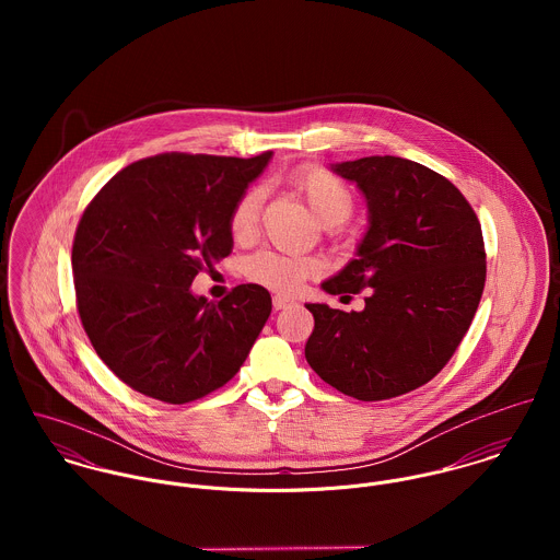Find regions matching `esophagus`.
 <instances>
[{
    "label": "esophagus",
    "mask_w": 560,
    "mask_h": 560,
    "mask_svg": "<svg viewBox=\"0 0 560 560\" xmlns=\"http://www.w3.org/2000/svg\"><path fill=\"white\" fill-rule=\"evenodd\" d=\"M293 304H295V302L289 300V298H280V295L273 298V311H287V308H291Z\"/></svg>",
    "instance_id": "esophagus-1"
}]
</instances>
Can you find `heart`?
<instances>
[{
  "label": "heart",
  "instance_id": "heart-1",
  "mask_svg": "<svg viewBox=\"0 0 560 560\" xmlns=\"http://www.w3.org/2000/svg\"><path fill=\"white\" fill-rule=\"evenodd\" d=\"M289 187L300 196L313 215L323 226H338L349 220L355 207L351 187L319 165H304L289 174ZM262 205V191L258 187L247 189L233 213H231V233L237 241L252 237L258 224ZM320 262L313 256H291L273 249H260L245 262V276L254 284H260L276 293H293L306 278L319 273Z\"/></svg>",
  "mask_w": 560,
  "mask_h": 560
}]
</instances>
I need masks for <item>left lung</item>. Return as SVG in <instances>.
Instances as JSON below:
<instances>
[{
    "label": "left lung",
    "mask_w": 560,
    "mask_h": 560,
    "mask_svg": "<svg viewBox=\"0 0 560 560\" xmlns=\"http://www.w3.org/2000/svg\"><path fill=\"white\" fill-rule=\"evenodd\" d=\"M329 167L362 191L369 229L320 289L371 291L360 313L306 304L315 317L306 360L347 397L393 399L431 382L475 319L485 287L479 220L448 178L416 161L375 155Z\"/></svg>",
    "instance_id": "1"
}]
</instances>
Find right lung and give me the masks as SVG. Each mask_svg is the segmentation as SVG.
Returning a JSON list of instances; mask_svg holds the SVG:
<instances>
[{
    "label": "right lung",
    "instance_id": "1",
    "mask_svg": "<svg viewBox=\"0 0 560 560\" xmlns=\"http://www.w3.org/2000/svg\"><path fill=\"white\" fill-rule=\"evenodd\" d=\"M271 155L136 161L83 211L73 241L81 325L133 390L183 405L237 375L271 315V295L240 284L215 304L194 295L191 282L233 252L231 213Z\"/></svg>",
    "mask_w": 560,
    "mask_h": 560
}]
</instances>
